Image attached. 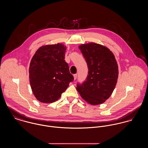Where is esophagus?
<instances>
[{"label":"esophagus","instance_id":"34e87169","mask_svg":"<svg viewBox=\"0 0 148 148\" xmlns=\"http://www.w3.org/2000/svg\"><path fill=\"white\" fill-rule=\"evenodd\" d=\"M73 77H74V79L76 80L77 79V74H75L73 75Z\"/></svg>","mask_w":148,"mask_h":148}]
</instances>
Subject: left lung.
<instances>
[{
    "label": "left lung",
    "mask_w": 148,
    "mask_h": 148,
    "mask_svg": "<svg viewBox=\"0 0 148 148\" xmlns=\"http://www.w3.org/2000/svg\"><path fill=\"white\" fill-rule=\"evenodd\" d=\"M88 68L86 80L77 84L81 97L92 105L103 103L110 97L118 77V66L113 53L106 47L95 43L79 47Z\"/></svg>",
    "instance_id": "8db88e82"
}]
</instances>
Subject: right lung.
<instances>
[{
    "label": "right lung",
    "instance_id": "obj_1",
    "mask_svg": "<svg viewBox=\"0 0 148 148\" xmlns=\"http://www.w3.org/2000/svg\"><path fill=\"white\" fill-rule=\"evenodd\" d=\"M66 47L62 44L40 47L32 58L29 67V81L32 92L41 102L57 101L73 81L64 60Z\"/></svg>",
    "mask_w": 148,
    "mask_h": 148
}]
</instances>
